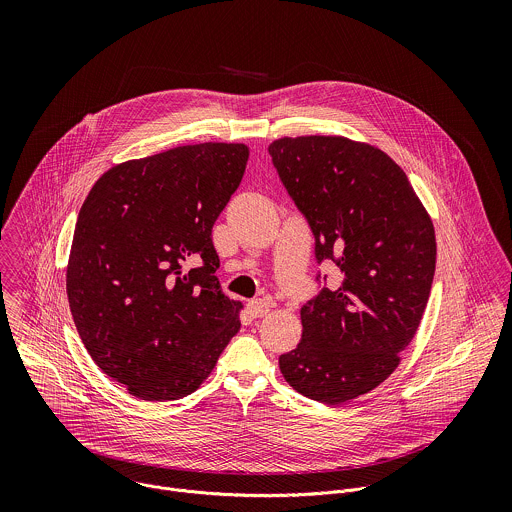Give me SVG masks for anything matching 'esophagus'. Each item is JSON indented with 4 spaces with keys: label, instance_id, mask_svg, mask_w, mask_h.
Listing matches in <instances>:
<instances>
[{
    "label": "esophagus",
    "instance_id": "obj_1",
    "mask_svg": "<svg viewBox=\"0 0 512 512\" xmlns=\"http://www.w3.org/2000/svg\"><path fill=\"white\" fill-rule=\"evenodd\" d=\"M270 301H266V299H252V301H248V313L252 315V317H264V315H268V311H270Z\"/></svg>",
    "mask_w": 512,
    "mask_h": 512
}]
</instances>
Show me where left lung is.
I'll return each mask as SVG.
<instances>
[{
	"instance_id": "1",
	"label": "left lung",
	"mask_w": 512,
	"mask_h": 512,
	"mask_svg": "<svg viewBox=\"0 0 512 512\" xmlns=\"http://www.w3.org/2000/svg\"><path fill=\"white\" fill-rule=\"evenodd\" d=\"M315 236V258L335 262L337 290L301 307V341L280 357L299 394L341 404L400 365L436 272L434 224L402 167L382 149L343 136L280 138L268 147Z\"/></svg>"
}]
</instances>
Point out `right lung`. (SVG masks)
I'll return each mask as SVG.
<instances>
[{"mask_svg": "<svg viewBox=\"0 0 512 512\" xmlns=\"http://www.w3.org/2000/svg\"><path fill=\"white\" fill-rule=\"evenodd\" d=\"M244 144L179 146L108 169L80 207L67 266L76 331L110 378L147 402L195 392L238 333L215 276L213 224Z\"/></svg>", "mask_w": 512, "mask_h": 512, "instance_id": "obj_1", "label": "right lung"}]
</instances>
